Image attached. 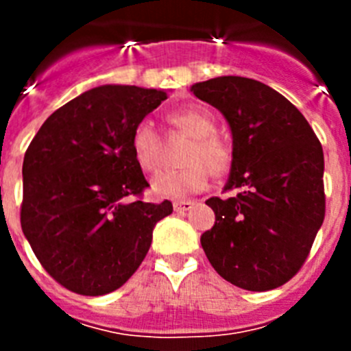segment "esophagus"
Masks as SVG:
<instances>
[{
  "label": "esophagus",
  "mask_w": 351,
  "mask_h": 351,
  "mask_svg": "<svg viewBox=\"0 0 351 351\" xmlns=\"http://www.w3.org/2000/svg\"><path fill=\"white\" fill-rule=\"evenodd\" d=\"M193 206V200H176V202H173V209L176 210H190Z\"/></svg>",
  "instance_id": "34e87169"
}]
</instances>
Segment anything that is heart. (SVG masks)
Returning a JSON list of instances; mask_svg holds the SVG:
<instances>
[{
    "instance_id": "heart-1",
    "label": "heart",
    "mask_w": 351,
    "mask_h": 351,
    "mask_svg": "<svg viewBox=\"0 0 351 351\" xmlns=\"http://www.w3.org/2000/svg\"><path fill=\"white\" fill-rule=\"evenodd\" d=\"M170 125L193 137L182 170H163L151 179V191L160 198H182L206 190L210 172L221 176L230 167V149L219 141L216 123L207 110L188 107L169 116ZM132 153L142 170H156L161 163V141L153 126L142 121L132 133Z\"/></svg>"
}]
</instances>
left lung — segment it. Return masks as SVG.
I'll list each match as a JSON object with an SVG mask.
<instances>
[{
    "label": "left lung",
    "mask_w": 351,
    "mask_h": 351,
    "mask_svg": "<svg viewBox=\"0 0 351 351\" xmlns=\"http://www.w3.org/2000/svg\"><path fill=\"white\" fill-rule=\"evenodd\" d=\"M198 100L218 108L232 132L225 190L207 206L216 221L200 237L223 280L251 291L278 288L299 272L325 216L324 149L295 105L246 77L197 82Z\"/></svg>",
    "instance_id": "1"
}]
</instances>
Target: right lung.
<instances>
[{
	"instance_id": "add662e5",
	"label": "right lung",
	"mask_w": 351,
	"mask_h": 351,
	"mask_svg": "<svg viewBox=\"0 0 351 351\" xmlns=\"http://www.w3.org/2000/svg\"><path fill=\"white\" fill-rule=\"evenodd\" d=\"M163 100V89L98 86L51 114L31 141L21 226L68 290L95 297L123 287L147 255L154 225L172 213L169 200H128L149 186L132 133Z\"/></svg>"
}]
</instances>
